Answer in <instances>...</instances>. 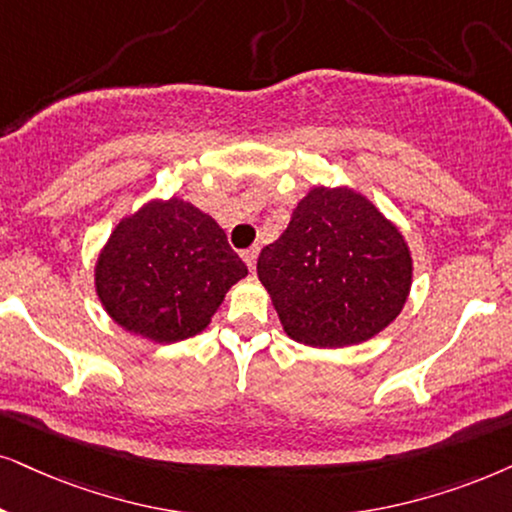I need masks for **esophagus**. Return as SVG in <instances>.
<instances>
[{
	"label": "esophagus",
	"instance_id": "esophagus-1",
	"mask_svg": "<svg viewBox=\"0 0 512 512\" xmlns=\"http://www.w3.org/2000/svg\"><path fill=\"white\" fill-rule=\"evenodd\" d=\"M257 248H248L243 252V260H245V264H248V269L250 271H255V264H257Z\"/></svg>",
	"mask_w": 512,
	"mask_h": 512
}]
</instances>
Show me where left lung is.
Masks as SVG:
<instances>
[{
  "label": "left lung",
  "mask_w": 512,
  "mask_h": 512,
  "mask_svg": "<svg viewBox=\"0 0 512 512\" xmlns=\"http://www.w3.org/2000/svg\"><path fill=\"white\" fill-rule=\"evenodd\" d=\"M257 276L290 338L349 347L397 319L411 290V252L361 193L316 186L260 252Z\"/></svg>",
  "instance_id": "obj_1"
}]
</instances>
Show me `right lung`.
I'll return each instance as SVG.
<instances>
[{
  "mask_svg": "<svg viewBox=\"0 0 512 512\" xmlns=\"http://www.w3.org/2000/svg\"><path fill=\"white\" fill-rule=\"evenodd\" d=\"M243 276L222 226L170 198L115 226L96 262V293L125 331L167 345L203 331Z\"/></svg>",
  "mask_w": 512,
  "mask_h": 512,
  "instance_id": "add662e5",
  "label": "right lung"
}]
</instances>
